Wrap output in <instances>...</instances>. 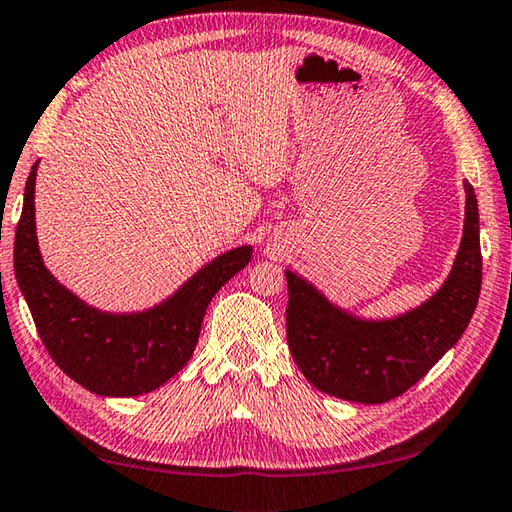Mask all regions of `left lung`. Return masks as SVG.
Returning a JSON list of instances; mask_svg holds the SVG:
<instances>
[{
    "instance_id": "8db88e82",
    "label": "left lung",
    "mask_w": 512,
    "mask_h": 512,
    "mask_svg": "<svg viewBox=\"0 0 512 512\" xmlns=\"http://www.w3.org/2000/svg\"><path fill=\"white\" fill-rule=\"evenodd\" d=\"M464 234L435 294L385 318L330 301L305 276H287V345L305 379L330 397L376 406L410 390L464 336L479 301L481 249L475 189L464 180Z\"/></svg>"
}]
</instances>
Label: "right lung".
Here are the masks:
<instances>
[{"label": "right lung", "mask_w": 512, "mask_h": 512, "mask_svg": "<svg viewBox=\"0 0 512 512\" xmlns=\"http://www.w3.org/2000/svg\"><path fill=\"white\" fill-rule=\"evenodd\" d=\"M28 173L15 234V278L40 339L60 370L100 397H140L189 363L211 298L252 260V245L216 256L171 296L138 312H106L62 285L44 265L35 225V178Z\"/></svg>", "instance_id": "right-lung-1"}]
</instances>
